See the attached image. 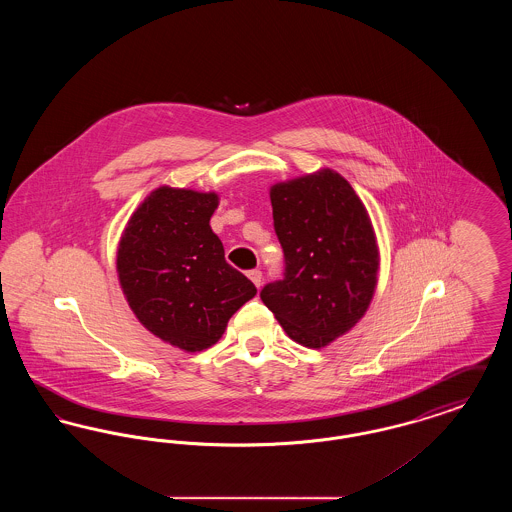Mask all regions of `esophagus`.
<instances>
[{
	"label": "esophagus",
	"instance_id": "1",
	"mask_svg": "<svg viewBox=\"0 0 512 512\" xmlns=\"http://www.w3.org/2000/svg\"><path fill=\"white\" fill-rule=\"evenodd\" d=\"M247 276H249V280H251L257 288H261V284H263V272H261V270H257V268H255V270H249Z\"/></svg>",
	"mask_w": 512,
	"mask_h": 512
}]
</instances>
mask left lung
<instances>
[{
	"label": "left lung",
	"instance_id": "8db88e82",
	"mask_svg": "<svg viewBox=\"0 0 512 512\" xmlns=\"http://www.w3.org/2000/svg\"><path fill=\"white\" fill-rule=\"evenodd\" d=\"M284 280L261 299L293 341L320 349L347 334L378 286L380 251L365 203L332 169L270 186Z\"/></svg>",
	"mask_w": 512,
	"mask_h": 512
}]
</instances>
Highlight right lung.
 <instances>
[{
	"mask_svg": "<svg viewBox=\"0 0 512 512\" xmlns=\"http://www.w3.org/2000/svg\"><path fill=\"white\" fill-rule=\"evenodd\" d=\"M217 192L159 186L136 207L117 247L128 307L159 340L186 353L209 349L257 288L224 259L209 220Z\"/></svg>",
	"mask_w": 512,
	"mask_h": 512,
	"instance_id": "obj_1",
	"label": "right lung"
}]
</instances>
